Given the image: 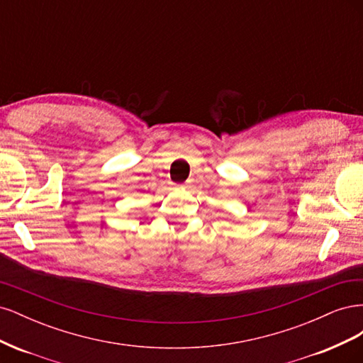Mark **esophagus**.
<instances>
[{"mask_svg": "<svg viewBox=\"0 0 363 363\" xmlns=\"http://www.w3.org/2000/svg\"><path fill=\"white\" fill-rule=\"evenodd\" d=\"M184 188H186V184H184Z\"/></svg>", "mask_w": 363, "mask_h": 363, "instance_id": "obj_1", "label": "esophagus"}]
</instances>
